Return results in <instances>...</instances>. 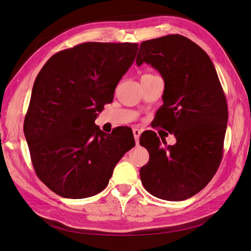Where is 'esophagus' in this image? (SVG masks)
Segmentation results:
<instances>
[{
	"label": "esophagus",
	"mask_w": 251,
	"mask_h": 251,
	"mask_svg": "<svg viewBox=\"0 0 251 251\" xmlns=\"http://www.w3.org/2000/svg\"><path fill=\"white\" fill-rule=\"evenodd\" d=\"M132 132H133L134 140H136V143L138 144V143H139L140 136H141V130L139 129V128H133V129H132Z\"/></svg>",
	"instance_id": "esophagus-1"
}]
</instances>
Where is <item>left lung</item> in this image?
Instances as JSON below:
<instances>
[{"label":"left lung","mask_w":251,"mask_h":251,"mask_svg":"<svg viewBox=\"0 0 251 251\" xmlns=\"http://www.w3.org/2000/svg\"><path fill=\"white\" fill-rule=\"evenodd\" d=\"M136 62L138 67L151 64L161 74L163 105L155 124L177 141L162 147L156 132L140 138L150 153L149 163L140 170L141 181L160 199L184 201L201 191L221 164L228 122L226 96L208 54L184 36L143 41Z\"/></svg>","instance_id":"left-lung-1"}]
</instances>
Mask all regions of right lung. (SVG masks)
I'll use <instances>...</instances> for the list:
<instances>
[{"mask_svg":"<svg viewBox=\"0 0 251 251\" xmlns=\"http://www.w3.org/2000/svg\"><path fill=\"white\" fill-rule=\"evenodd\" d=\"M138 46L81 43L53 55L37 75L24 134L37 176L57 195L79 199L99 194L114 166L136 145L133 134L105 133L94 121L113 100Z\"/></svg>","mask_w":251,"mask_h":251,"instance_id":"add662e5","label":"right lung"}]
</instances>
